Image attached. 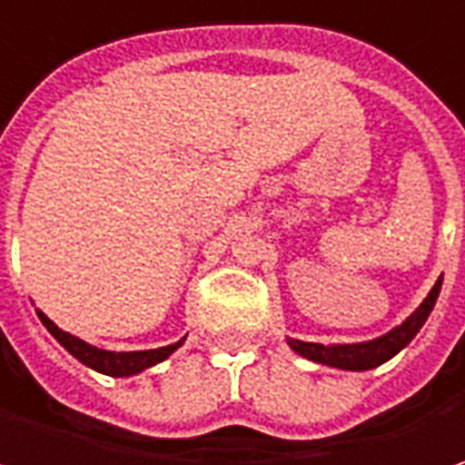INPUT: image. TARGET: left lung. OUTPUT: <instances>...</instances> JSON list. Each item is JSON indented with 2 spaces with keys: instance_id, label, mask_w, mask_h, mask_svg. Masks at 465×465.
<instances>
[{
  "instance_id": "left-lung-1",
  "label": "left lung",
  "mask_w": 465,
  "mask_h": 465,
  "mask_svg": "<svg viewBox=\"0 0 465 465\" xmlns=\"http://www.w3.org/2000/svg\"><path fill=\"white\" fill-rule=\"evenodd\" d=\"M440 286H442V275L440 281L432 286V292L427 293V299L419 304L411 317H406L398 328H393L391 333L380 335L374 341H364V343H333V346H322V343H304V341H293L289 338V346L299 356L312 359L317 364H328V367H338V370H351V372H364L380 367L382 361L393 359L401 349H406L411 343L421 325L427 322V317L432 312L434 302L440 296Z\"/></svg>"
}]
</instances>
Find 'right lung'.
Wrapping results in <instances>:
<instances>
[{
    "instance_id": "1",
    "label": "right lung",
    "mask_w": 465,
    "mask_h": 465,
    "mask_svg": "<svg viewBox=\"0 0 465 465\" xmlns=\"http://www.w3.org/2000/svg\"><path fill=\"white\" fill-rule=\"evenodd\" d=\"M35 312L41 317V322L46 325V331H49V333L54 335L74 359H77V361H83L85 367H91L95 372L112 374V377H130V374L143 372V370H148L153 364L169 359V356L184 343V338H182V341H176L172 346H161V349H151V351H106V349H95L91 343H85V341H80V338H74V335L64 333V331L56 328L41 310H35Z\"/></svg>"
}]
</instances>
